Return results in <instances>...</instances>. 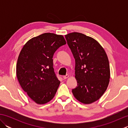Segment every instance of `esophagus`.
Returning <instances> with one entry per match:
<instances>
[{"label": "esophagus", "instance_id": "esophagus-1", "mask_svg": "<svg viewBox=\"0 0 128 128\" xmlns=\"http://www.w3.org/2000/svg\"><path fill=\"white\" fill-rule=\"evenodd\" d=\"M69 77V75L68 74H67V75H66L63 76V78H64V79H66V78H68Z\"/></svg>", "mask_w": 128, "mask_h": 128}]
</instances>
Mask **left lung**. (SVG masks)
Returning <instances> with one entry per match:
<instances>
[{
  "label": "left lung",
  "mask_w": 128,
  "mask_h": 128,
  "mask_svg": "<svg viewBox=\"0 0 128 128\" xmlns=\"http://www.w3.org/2000/svg\"><path fill=\"white\" fill-rule=\"evenodd\" d=\"M65 37L75 60L78 86L72 92L78 101L91 104L100 98L110 82L107 54L96 40L85 34L72 32Z\"/></svg>",
  "instance_id": "1"
}]
</instances>
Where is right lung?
Returning a JSON list of instances; mask_svg holds the SVG:
<instances>
[{"mask_svg":"<svg viewBox=\"0 0 128 128\" xmlns=\"http://www.w3.org/2000/svg\"><path fill=\"white\" fill-rule=\"evenodd\" d=\"M66 44L62 35L44 33L28 40L19 54L18 80L23 90L37 104H46L55 96L60 82L54 72L53 56Z\"/></svg>","mask_w":128,"mask_h":128,"instance_id":"obj_1","label":"right lung"}]
</instances>
